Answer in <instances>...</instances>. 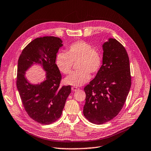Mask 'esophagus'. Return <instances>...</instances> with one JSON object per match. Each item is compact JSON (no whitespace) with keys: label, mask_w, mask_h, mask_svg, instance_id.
Returning a JSON list of instances; mask_svg holds the SVG:
<instances>
[{"label":"esophagus","mask_w":151,"mask_h":151,"mask_svg":"<svg viewBox=\"0 0 151 151\" xmlns=\"http://www.w3.org/2000/svg\"><path fill=\"white\" fill-rule=\"evenodd\" d=\"M71 90L73 91H75L78 90L79 88H78L77 86H73V87H71Z\"/></svg>","instance_id":"obj_1"}]
</instances>
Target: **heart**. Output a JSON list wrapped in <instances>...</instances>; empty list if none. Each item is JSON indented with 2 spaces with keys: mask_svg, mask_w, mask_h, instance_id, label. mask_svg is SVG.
<instances>
[{
  "mask_svg": "<svg viewBox=\"0 0 151 151\" xmlns=\"http://www.w3.org/2000/svg\"><path fill=\"white\" fill-rule=\"evenodd\" d=\"M78 61V70L73 72L65 79L66 84L79 86L91 78L90 73L95 75L101 69L102 56L98 49L84 40L73 42L66 48V53L59 52L55 62L59 70L65 75L70 73L73 62Z\"/></svg>",
  "mask_w": 151,
  "mask_h": 151,
  "instance_id": "1",
  "label": "heart"
}]
</instances>
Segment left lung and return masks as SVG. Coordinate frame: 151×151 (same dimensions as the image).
Masks as SVG:
<instances>
[{
  "instance_id": "left-lung-1",
  "label": "left lung",
  "mask_w": 151,
  "mask_h": 151,
  "mask_svg": "<svg viewBox=\"0 0 151 151\" xmlns=\"http://www.w3.org/2000/svg\"><path fill=\"white\" fill-rule=\"evenodd\" d=\"M103 65L87 85L83 114L92 123L101 124L119 114L131 86L129 60L124 46L114 38L103 45Z\"/></svg>"
}]
</instances>
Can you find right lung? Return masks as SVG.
<instances>
[{
    "label": "right lung",
    "mask_w": 151,
    "mask_h": 151,
    "mask_svg": "<svg viewBox=\"0 0 151 151\" xmlns=\"http://www.w3.org/2000/svg\"><path fill=\"white\" fill-rule=\"evenodd\" d=\"M55 37L37 38L22 50L18 60L17 87L24 108L30 118L42 124H50L62 114L71 86H60L61 75L55 63L56 56L63 45ZM33 62L40 63L47 71L46 80L32 86L24 78V71Z\"/></svg>",
    "instance_id": "right-lung-1"
}]
</instances>
